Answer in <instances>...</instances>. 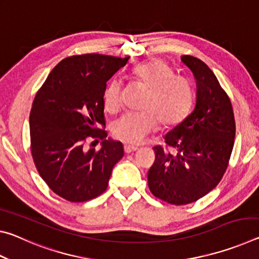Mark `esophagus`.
Here are the masks:
<instances>
[{
    "mask_svg": "<svg viewBox=\"0 0 259 259\" xmlns=\"http://www.w3.org/2000/svg\"><path fill=\"white\" fill-rule=\"evenodd\" d=\"M138 150V146H134V145H124V152L125 153H133L135 151Z\"/></svg>",
    "mask_w": 259,
    "mask_h": 259,
    "instance_id": "esophagus-1",
    "label": "esophagus"
}]
</instances>
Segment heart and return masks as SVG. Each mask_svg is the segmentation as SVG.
Segmentation results:
<instances>
[{"instance_id": "obj_1", "label": "heart", "mask_w": 259, "mask_h": 259, "mask_svg": "<svg viewBox=\"0 0 259 259\" xmlns=\"http://www.w3.org/2000/svg\"><path fill=\"white\" fill-rule=\"evenodd\" d=\"M133 78L146 88L143 99L144 111L126 113L113 123L112 133L122 142L138 144L157 128L178 124L187 115L193 102V89L186 77L175 75L171 67L161 59L143 61L131 72ZM104 107L115 113L122 106V85L116 78L105 87Z\"/></svg>"}]
</instances>
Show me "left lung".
I'll return each mask as SVG.
<instances>
[{
    "label": "left lung",
    "mask_w": 259,
    "mask_h": 259,
    "mask_svg": "<svg viewBox=\"0 0 259 259\" xmlns=\"http://www.w3.org/2000/svg\"><path fill=\"white\" fill-rule=\"evenodd\" d=\"M196 80L192 113L164 136L168 148L155 146L148 170L152 194L175 205L195 202L218 185L229 165L235 137L231 100L202 60L182 56Z\"/></svg>",
    "instance_id": "8db88e82"
}]
</instances>
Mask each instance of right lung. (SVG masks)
Instances as JSON below:
<instances>
[{"label":"right lung","mask_w":259,"mask_h":259,"mask_svg":"<svg viewBox=\"0 0 259 259\" xmlns=\"http://www.w3.org/2000/svg\"><path fill=\"white\" fill-rule=\"evenodd\" d=\"M128 59L99 54L67 57L35 96L30 151L40 176L60 198L84 202L103 194L113 166L124 154L122 143L107 139L99 126H105L106 82ZM87 139L103 140L101 150L87 149Z\"/></svg>","instance_id":"obj_1"}]
</instances>
